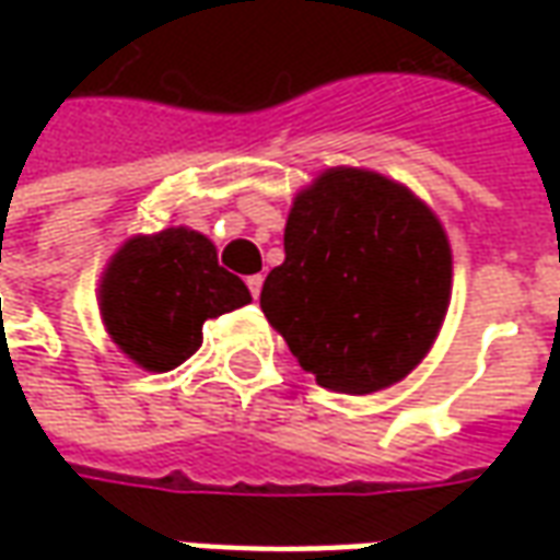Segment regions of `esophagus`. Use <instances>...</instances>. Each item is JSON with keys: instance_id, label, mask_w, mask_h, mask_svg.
Returning a JSON list of instances; mask_svg holds the SVG:
<instances>
[{"instance_id": "1", "label": "esophagus", "mask_w": 560, "mask_h": 560, "mask_svg": "<svg viewBox=\"0 0 560 560\" xmlns=\"http://www.w3.org/2000/svg\"><path fill=\"white\" fill-rule=\"evenodd\" d=\"M245 284H248V291H252V296H260V288H264V276H260V272H257V276H248V279H245Z\"/></svg>"}]
</instances>
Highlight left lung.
I'll use <instances>...</instances> for the list:
<instances>
[{"mask_svg": "<svg viewBox=\"0 0 560 560\" xmlns=\"http://www.w3.org/2000/svg\"><path fill=\"white\" fill-rule=\"evenodd\" d=\"M453 293L441 219L408 185L329 167L296 191L260 308L320 387L369 396L432 351Z\"/></svg>", "mask_w": 560, "mask_h": 560, "instance_id": "8db88e82", "label": "left lung"}]
</instances>
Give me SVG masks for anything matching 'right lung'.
I'll return each mask as SVG.
<instances>
[{
  "label": "right lung",
  "instance_id": "1",
  "mask_svg": "<svg viewBox=\"0 0 560 560\" xmlns=\"http://www.w3.org/2000/svg\"><path fill=\"white\" fill-rule=\"evenodd\" d=\"M248 303L243 279L219 267L212 240L183 224L128 236L98 284L107 336L147 372L185 363L203 345L209 317Z\"/></svg>",
  "mask_w": 560,
  "mask_h": 560
}]
</instances>
